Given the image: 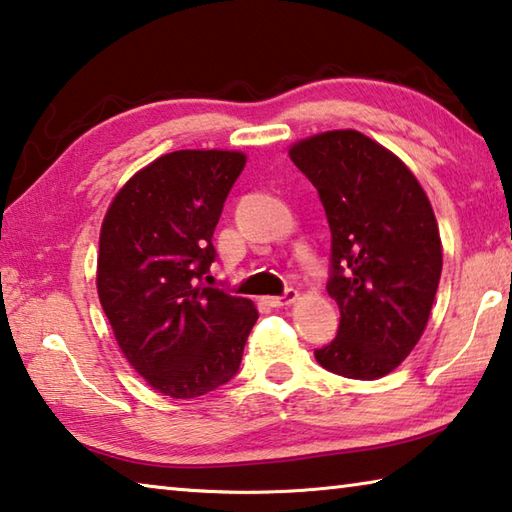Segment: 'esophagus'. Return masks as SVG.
Here are the masks:
<instances>
[{"instance_id": "obj_1", "label": "esophagus", "mask_w": 512, "mask_h": 512, "mask_svg": "<svg viewBox=\"0 0 512 512\" xmlns=\"http://www.w3.org/2000/svg\"><path fill=\"white\" fill-rule=\"evenodd\" d=\"M298 296L300 293L296 291V289H289L287 293H284V296H273V298H266V302L271 307H289V305H293V302L298 300Z\"/></svg>"}]
</instances>
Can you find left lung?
Returning <instances> with one entry per match:
<instances>
[{
    "mask_svg": "<svg viewBox=\"0 0 512 512\" xmlns=\"http://www.w3.org/2000/svg\"><path fill=\"white\" fill-rule=\"evenodd\" d=\"M289 158L318 189L332 230L327 293L341 325L316 361L348 379L386 377L418 345L443 271L429 198L393 151L352 128L305 137Z\"/></svg>",
    "mask_w": 512,
    "mask_h": 512,
    "instance_id": "left-lung-1",
    "label": "left lung"
}]
</instances>
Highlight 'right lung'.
I'll return each instance as SVG.
<instances>
[{"mask_svg":"<svg viewBox=\"0 0 512 512\" xmlns=\"http://www.w3.org/2000/svg\"><path fill=\"white\" fill-rule=\"evenodd\" d=\"M246 153L183 149L146 164L101 223L97 293L126 361L153 391L192 400L235 377L253 300L205 287L212 235Z\"/></svg>","mask_w":512,"mask_h":512,"instance_id":"1","label":"right lung"}]
</instances>
